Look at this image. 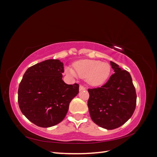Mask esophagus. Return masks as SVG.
I'll return each instance as SVG.
<instances>
[{"label":"esophagus","mask_w":157,"mask_h":157,"mask_svg":"<svg viewBox=\"0 0 157 157\" xmlns=\"http://www.w3.org/2000/svg\"><path fill=\"white\" fill-rule=\"evenodd\" d=\"M86 88L85 86H83L82 85H80L79 86V91H82V90H85Z\"/></svg>","instance_id":"1"}]
</instances>
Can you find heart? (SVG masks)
<instances>
[{"label": "heart", "instance_id": "b5f03b06", "mask_svg": "<svg viewBox=\"0 0 157 157\" xmlns=\"http://www.w3.org/2000/svg\"><path fill=\"white\" fill-rule=\"evenodd\" d=\"M75 71L72 69H67V71L72 75L77 74L80 78L86 79L90 84L98 86L106 82L110 74V65L96 60L82 59L75 62Z\"/></svg>", "mask_w": 157, "mask_h": 157}]
</instances>
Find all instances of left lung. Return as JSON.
<instances>
[{
    "mask_svg": "<svg viewBox=\"0 0 157 157\" xmlns=\"http://www.w3.org/2000/svg\"><path fill=\"white\" fill-rule=\"evenodd\" d=\"M114 70L108 82L96 88L87 90L91 118L97 125L108 130L121 126L132 116L136 94L128 71L110 61Z\"/></svg>",
    "mask_w": 157,
    "mask_h": 157,
    "instance_id": "obj_1",
    "label": "left lung"
}]
</instances>
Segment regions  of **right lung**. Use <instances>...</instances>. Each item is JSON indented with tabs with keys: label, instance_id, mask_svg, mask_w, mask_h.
Listing matches in <instances>:
<instances>
[{
	"label": "right lung",
	"instance_id": "obj_1",
	"mask_svg": "<svg viewBox=\"0 0 157 157\" xmlns=\"http://www.w3.org/2000/svg\"><path fill=\"white\" fill-rule=\"evenodd\" d=\"M63 63L47 59L29 67L18 90L21 112L29 120L47 128L64 119L71 100L79 93V84L68 85L62 80Z\"/></svg>",
	"mask_w": 157,
	"mask_h": 157
}]
</instances>
